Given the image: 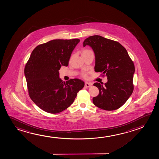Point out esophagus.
<instances>
[{
  "mask_svg": "<svg viewBox=\"0 0 159 159\" xmlns=\"http://www.w3.org/2000/svg\"><path fill=\"white\" fill-rule=\"evenodd\" d=\"M92 85V83H88V82H86L85 83V86L86 88H90Z\"/></svg>",
  "mask_w": 159,
  "mask_h": 159,
  "instance_id": "obj_1",
  "label": "esophagus"
}]
</instances>
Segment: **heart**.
I'll return each instance as SVG.
<instances>
[{"label": "heart", "mask_w": 159, "mask_h": 159, "mask_svg": "<svg viewBox=\"0 0 159 159\" xmlns=\"http://www.w3.org/2000/svg\"><path fill=\"white\" fill-rule=\"evenodd\" d=\"M89 51H91L89 50H84L83 51V52H89ZM83 77H84V78H86V77L87 76V75H86V74L83 73Z\"/></svg>", "instance_id": "obj_1"}]
</instances>
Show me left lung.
Listing matches in <instances>:
<instances>
[{
    "label": "left lung",
    "mask_w": 159,
    "mask_h": 159,
    "mask_svg": "<svg viewBox=\"0 0 159 159\" xmlns=\"http://www.w3.org/2000/svg\"><path fill=\"white\" fill-rule=\"evenodd\" d=\"M90 46L95 55L94 71L107 76L104 86L93 85L99 89V94L93 98V103L99 108L113 111L120 108L134 91V65L126 48L117 42L100 35L89 37L83 46Z\"/></svg>",
    "instance_id": "obj_1"
}]
</instances>
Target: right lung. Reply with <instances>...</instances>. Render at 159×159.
<instances>
[{
    "label": "right lung",
    "instance_id": "1",
    "mask_svg": "<svg viewBox=\"0 0 159 159\" xmlns=\"http://www.w3.org/2000/svg\"><path fill=\"white\" fill-rule=\"evenodd\" d=\"M78 39H56L37 46L25 68V75L31 99L42 110L60 113L73 103L77 93L85 85L79 79L66 82L60 78L61 66H68Z\"/></svg>",
    "mask_w": 159,
    "mask_h": 159
}]
</instances>
